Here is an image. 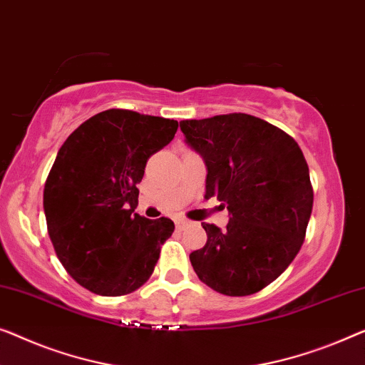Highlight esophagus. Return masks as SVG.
<instances>
[{"label": "esophagus", "instance_id": "1", "mask_svg": "<svg viewBox=\"0 0 365 365\" xmlns=\"http://www.w3.org/2000/svg\"><path fill=\"white\" fill-rule=\"evenodd\" d=\"M187 227H191V222L182 220V219H178V220H176V229H178V230H186Z\"/></svg>", "mask_w": 365, "mask_h": 365}]
</instances>
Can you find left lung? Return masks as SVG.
I'll use <instances>...</instances> for the list:
<instances>
[{"label":"left lung","mask_w":365,"mask_h":365,"mask_svg":"<svg viewBox=\"0 0 365 365\" xmlns=\"http://www.w3.org/2000/svg\"><path fill=\"white\" fill-rule=\"evenodd\" d=\"M207 168L205 199L229 210L224 230L202 224L207 242L189 260L200 282L247 297L287 270L304 242L313 187L297 141L247 113L179 121Z\"/></svg>","instance_id":"1"}]
</instances>
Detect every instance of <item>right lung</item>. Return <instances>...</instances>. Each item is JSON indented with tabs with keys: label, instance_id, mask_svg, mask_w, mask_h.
<instances>
[{
	"label": "right lung",
	"instance_id": "add662e5",
	"mask_svg": "<svg viewBox=\"0 0 365 365\" xmlns=\"http://www.w3.org/2000/svg\"><path fill=\"white\" fill-rule=\"evenodd\" d=\"M176 130V120L112 108L83 121L61 146L44 186L47 232L83 288L121 297L151 277L174 222L135 214L136 186L148 158Z\"/></svg>",
	"mask_w": 365,
	"mask_h": 365
}]
</instances>
